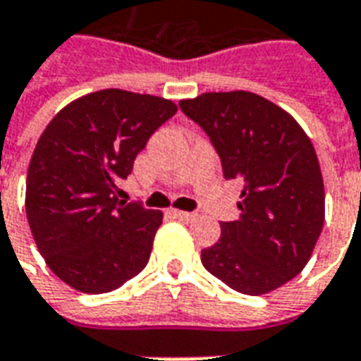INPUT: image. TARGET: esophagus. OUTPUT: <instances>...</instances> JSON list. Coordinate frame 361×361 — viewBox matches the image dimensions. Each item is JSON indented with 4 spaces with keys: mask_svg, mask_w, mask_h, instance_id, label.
Listing matches in <instances>:
<instances>
[{
    "mask_svg": "<svg viewBox=\"0 0 361 361\" xmlns=\"http://www.w3.org/2000/svg\"><path fill=\"white\" fill-rule=\"evenodd\" d=\"M173 215L177 217V219L180 221H192V219H196V213H190V212H178V209H173Z\"/></svg>",
    "mask_w": 361,
    "mask_h": 361,
    "instance_id": "esophagus-1",
    "label": "esophagus"
}]
</instances>
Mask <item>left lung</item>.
Masks as SVG:
<instances>
[{"mask_svg":"<svg viewBox=\"0 0 361 361\" xmlns=\"http://www.w3.org/2000/svg\"><path fill=\"white\" fill-rule=\"evenodd\" d=\"M178 107L207 134L223 177L244 183L240 217L221 221L202 264L242 294L283 286L306 267L325 219L312 142L288 113L252 92H209Z\"/></svg>","mask_w":361,"mask_h":361,"instance_id":"left-lung-1","label":"left lung"}]
</instances>
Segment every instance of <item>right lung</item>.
<instances>
[{
  "mask_svg": "<svg viewBox=\"0 0 361 361\" xmlns=\"http://www.w3.org/2000/svg\"><path fill=\"white\" fill-rule=\"evenodd\" d=\"M175 113L169 99L111 88L69 104L42 133L26 217L49 269L76 290L111 292L148 264L163 213L119 200V183Z\"/></svg>",
  "mask_w": 361,
  "mask_h": 361,
  "instance_id": "add662e5",
  "label": "right lung"
}]
</instances>
